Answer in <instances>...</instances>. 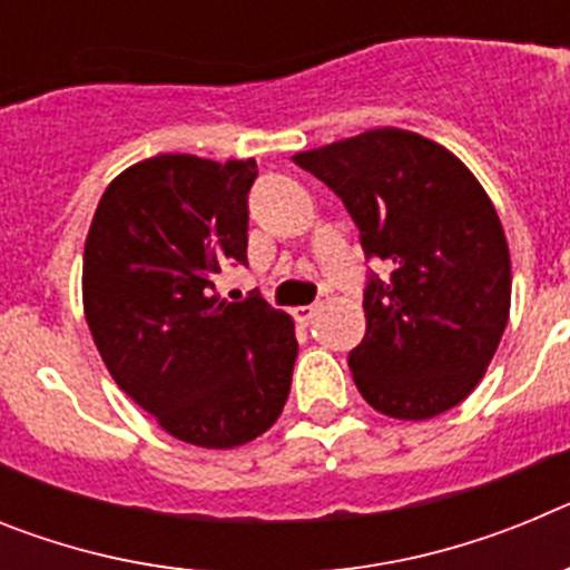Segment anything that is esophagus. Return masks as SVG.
Segmentation results:
<instances>
[{
  "label": "esophagus",
  "mask_w": 570,
  "mask_h": 570,
  "mask_svg": "<svg viewBox=\"0 0 570 570\" xmlns=\"http://www.w3.org/2000/svg\"><path fill=\"white\" fill-rule=\"evenodd\" d=\"M294 316H296V322L308 325V322L316 316V305H299V308H294Z\"/></svg>",
  "instance_id": "34e87169"
}]
</instances>
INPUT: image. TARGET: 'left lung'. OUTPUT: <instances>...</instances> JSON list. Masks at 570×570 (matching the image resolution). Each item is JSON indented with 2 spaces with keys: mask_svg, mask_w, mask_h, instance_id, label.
I'll return each mask as SVG.
<instances>
[{
  "mask_svg": "<svg viewBox=\"0 0 570 570\" xmlns=\"http://www.w3.org/2000/svg\"><path fill=\"white\" fill-rule=\"evenodd\" d=\"M360 228L371 271L365 336L347 354L360 394L394 420L460 405L485 374L511 311V256L482 185L451 150L376 128L296 154Z\"/></svg>",
  "mask_w": 570,
  "mask_h": 570,
  "instance_id": "8db88e82",
  "label": "left lung"
}]
</instances>
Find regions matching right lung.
<instances>
[{
    "label": "right lung",
    "mask_w": 570,
    "mask_h": 570,
    "mask_svg": "<svg viewBox=\"0 0 570 570\" xmlns=\"http://www.w3.org/2000/svg\"><path fill=\"white\" fill-rule=\"evenodd\" d=\"M254 179V159L159 154L108 185L85 242V320L110 376L199 448L256 440L291 391V316L214 294L225 265H248Z\"/></svg>",
    "instance_id": "obj_1"
}]
</instances>
